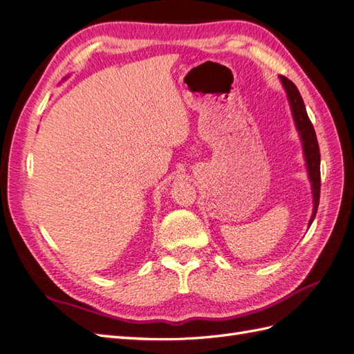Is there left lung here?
I'll use <instances>...</instances> for the list:
<instances>
[{"label":"left lung","instance_id":"8db88e82","mask_svg":"<svg viewBox=\"0 0 354 354\" xmlns=\"http://www.w3.org/2000/svg\"><path fill=\"white\" fill-rule=\"evenodd\" d=\"M283 88L288 95V102L289 106H291V112L294 122L297 127V131L299 134V140H301L303 145V152L306 158V167H307V173L310 183H312V192H313V214L310 217L308 221V227L312 226V223L316 217L317 207H319V198H320V152H319V145H317V138L315 128L308 120V115L306 111V106L303 102L301 94H299L298 88L295 87V84L292 81H289L285 77H279Z\"/></svg>","mask_w":354,"mask_h":354}]
</instances>
